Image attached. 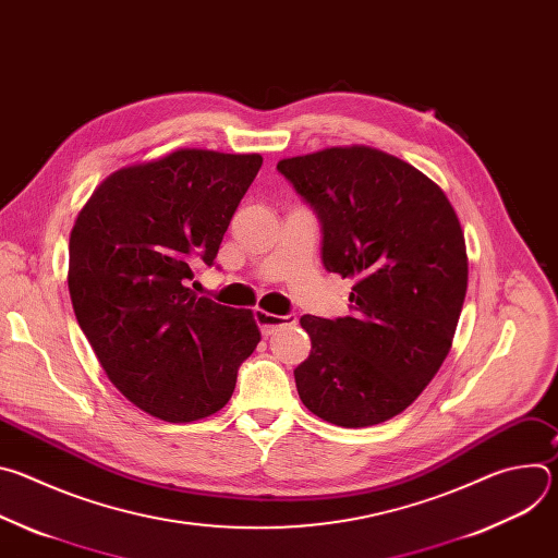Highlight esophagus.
Returning <instances> with one entry per match:
<instances>
[{
  "instance_id": "34e87169",
  "label": "esophagus",
  "mask_w": 558,
  "mask_h": 558,
  "mask_svg": "<svg viewBox=\"0 0 558 558\" xmlns=\"http://www.w3.org/2000/svg\"><path fill=\"white\" fill-rule=\"evenodd\" d=\"M254 317H256V323H258L263 336H274L278 329L293 327V325L298 323V315H295V313L276 315V313H267V311H263V308H256V311H254Z\"/></svg>"
}]
</instances>
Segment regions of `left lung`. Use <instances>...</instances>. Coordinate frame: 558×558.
Returning a JSON list of instances; mask_svg holds the SVG:
<instances>
[{
	"label": "left lung",
	"mask_w": 558,
	"mask_h": 558,
	"mask_svg": "<svg viewBox=\"0 0 558 558\" xmlns=\"http://www.w3.org/2000/svg\"><path fill=\"white\" fill-rule=\"evenodd\" d=\"M278 172L323 225L327 271L353 278V315H302V404L344 428L409 409L446 360L468 287L459 218L413 166L353 145L282 158Z\"/></svg>",
	"instance_id": "1"
}]
</instances>
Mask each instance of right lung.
<instances>
[{
  "label": "right lung",
  "mask_w": 558,
  "mask_h": 558,
  "mask_svg": "<svg viewBox=\"0 0 558 558\" xmlns=\"http://www.w3.org/2000/svg\"><path fill=\"white\" fill-rule=\"evenodd\" d=\"M260 166V154L177 149L110 174L74 220L76 323L110 381L151 417L185 424L220 411L260 342L250 308L190 289Z\"/></svg>",
  "instance_id": "1"
}]
</instances>
